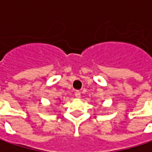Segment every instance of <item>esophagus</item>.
I'll list each match as a JSON object with an SVG mask.
<instances>
[{
	"label": "esophagus",
	"instance_id": "1",
	"mask_svg": "<svg viewBox=\"0 0 152 152\" xmlns=\"http://www.w3.org/2000/svg\"><path fill=\"white\" fill-rule=\"evenodd\" d=\"M75 96H76V98H77V99L81 98V92L80 91H76V93H75Z\"/></svg>",
	"mask_w": 152,
	"mask_h": 152
}]
</instances>
